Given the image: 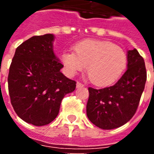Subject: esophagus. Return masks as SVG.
<instances>
[{
  "label": "esophagus",
  "instance_id": "esophagus-1",
  "mask_svg": "<svg viewBox=\"0 0 154 154\" xmlns=\"http://www.w3.org/2000/svg\"><path fill=\"white\" fill-rule=\"evenodd\" d=\"M84 87V85L82 83H81V82H77V87L78 88V87Z\"/></svg>",
  "mask_w": 154,
  "mask_h": 154
}]
</instances>
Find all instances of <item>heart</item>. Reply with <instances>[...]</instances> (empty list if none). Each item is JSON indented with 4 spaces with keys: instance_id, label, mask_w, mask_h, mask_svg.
I'll return each instance as SVG.
<instances>
[{
    "instance_id": "1",
    "label": "heart",
    "mask_w": 154,
    "mask_h": 154,
    "mask_svg": "<svg viewBox=\"0 0 154 154\" xmlns=\"http://www.w3.org/2000/svg\"><path fill=\"white\" fill-rule=\"evenodd\" d=\"M74 51H64L61 55L67 73L73 76L87 66L90 81L100 87L118 80L128 63L124 49L108 41L86 39L77 43Z\"/></svg>"
}]
</instances>
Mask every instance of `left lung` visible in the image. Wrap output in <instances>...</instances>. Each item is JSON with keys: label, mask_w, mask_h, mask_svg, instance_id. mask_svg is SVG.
Wrapping results in <instances>:
<instances>
[{"label": "left lung", "mask_w": 154, "mask_h": 154, "mask_svg": "<svg viewBox=\"0 0 154 154\" xmlns=\"http://www.w3.org/2000/svg\"><path fill=\"white\" fill-rule=\"evenodd\" d=\"M127 70L114 86L102 89L89 87L87 115L102 129L124 125L134 116L144 90L147 72L137 49L128 51Z\"/></svg>", "instance_id": "left-lung-1"}]
</instances>
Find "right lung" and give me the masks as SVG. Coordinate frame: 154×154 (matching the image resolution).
Here are the masks:
<instances>
[{
    "instance_id": "add662e5",
    "label": "right lung",
    "mask_w": 154,
    "mask_h": 154,
    "mask_svg": "<svg viewBox=\"0 0 154 154\" xmlns=\"http://www.w3.org/2000/svg\"><path fill=\"white\" fill-rule=\"evenodd\" d=\"M54 35L46 34L22 43L9 70L12 106L20 119L35 126L52 122L65 95L76 88V82L60 72L63 65L54 53Z\"/></svg>"
}]
</instances>
